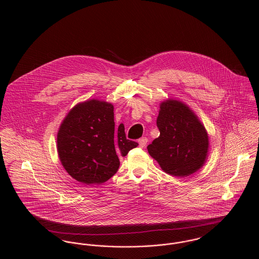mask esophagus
Instances as JSON below:
<instances>
[{
    "label": "esophagus",
    "instance_id": "1",
    "mask_svg": "<svg viewBox=\"0 0 259 259\" xmlns=\"http://www.w3.org/2000/svg\"><path fill=\"white\" fill-rule=\"evenodd\" d=\"M148 139L145 137V138H142V139H140L139 140V144H140V147L141 148H144V147H146L147 146V144H148Z\"/></svg>",
    "mask_w": 259,
    "mask_h": 259
}]
</instances>
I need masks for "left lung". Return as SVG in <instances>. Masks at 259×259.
<instances>
[{"label": "left lung", "instance_id": "8db88e82", "mask_svg": "<svg viewBox=\"0 0 259 259\" xmlns=\"http://www.w3.org/2000/svg\"><path fill=\"white\" fill-rule=\"evenodd\" d=\"M159 137L148 153L166 174L184 178L198 170L207 155L208 137L197 116L179 101L161 103L156 119Z\"/></svg>", "mask_w": 259, "mask_h": 259}]
</instances>
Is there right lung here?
I'll return each mask as SVG.
<instances>
[{
    "label": "right lung",
    "instance_id": "1",
    "mask_svg": "<svg viewBox=\"0 0 259 259\" xmlns=\"http://www.w3.org/2000/svg\"><path fill=\"white\" fill-rule=\"evenodd\" d=\"M58 152L67 172L85 185L109 181L125 156L139 144L127 140L123 124L114 132L113 106L91 100L68 113L58 133Z\"/></svg>",
    "mask_w": 259,
    "mask_h": 259
}]
</instances>
